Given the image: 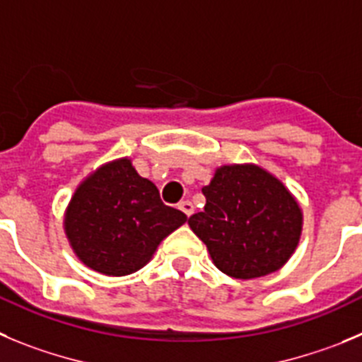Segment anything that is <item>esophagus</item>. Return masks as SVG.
Listing matches in <instances>:
<instances>
[{"instance_id":"34e87169","label":"esophagus","mask_w":362,"mask_h":362,"mask_svg":"<svg viewBox=\"0 0 362 362\" xmlns=\"http://www.w3.org/2000/svg\"><path fill=\"white\" fill-rule=\"evenodd\" d=\"M178 209H180L182 213L185 214V216H191V214L194 213V205L191 204L189 200H184V202H180V204H178Z\"/></svg>"}]
</instances>
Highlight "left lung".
<instances>
[{"mask_svg":"<svg viewBox=\"0 0 362 362\" xmlns=\"http://www.w3.org/2000/svg\"><path fill=\"white\" fill-rule=\"evenodd\" d=\"M202 193L204 211L189 218V227L223 274L236 279L272 274L298 249L301 205L262 165H220Z\"/></svg>","mask_w":362,"mask_h":362,"instance_id":"1","label":"left lung"}]
</instances>
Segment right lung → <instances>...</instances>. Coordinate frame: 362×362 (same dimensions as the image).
<instances>
[{
    "instance_id": "right-lung-1",
    "label": "right lung",
    "mask_w": 362,
    "mask_h": 362,
    "mask_svg": "<svg viewBox=\"0 0 362 362\" xmlns=\"http://www.w3.org/2000/svg\"><path fill=\"white\" fill-rule=\"evenodd\" d=\"M185 220L182 211L162 204L157 185L136 173L132 158L122 157L77 185L63 229L83 265L104 276H128L142 269Z\"/></svg>"
}]
</instances>
